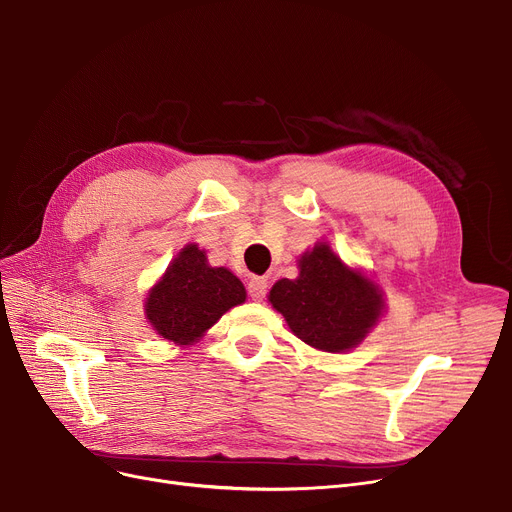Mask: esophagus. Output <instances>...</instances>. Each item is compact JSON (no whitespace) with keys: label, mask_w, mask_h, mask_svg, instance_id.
Segmentation results:
<instances>
[{"label":"esophagus","mask_w":512,"mask_h":512,"mask_svg":"<svg viewBox=\"0 0 512 512\" xmlns=\"http://www.w3.org/2000/svg\"><path fill=\"white\" fill-rule=\"evenodd\" d=\"M247 290H249V294H251V299H253V301H263L265 292H267V280H265V278L255 276V278H251V280H249Z\"/></svg>","instance_id":"obj_1"}]
</instances>
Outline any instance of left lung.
Returning <instances> with one entry per match:
<instances>
[{
	"mask_svg": "<svg viewBox=\"0 0 512 512\" xmlns=\"http://www.w3.org/2000/svg\"><path fill=\"white\" fill-rule=\"evenodd\" d=\"M299 278L278 280L270 303L309 346L346 353L363 342L384 315V294L361 272L346 267L326 242L299 259Z\"/></svg>",
	"mask_w": 512,
	"mask_h": 512,
	"instance_id": "1",
	"label": "left lung"
}]
</instances>
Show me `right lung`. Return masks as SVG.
Returning a JSON list of instances; mask_svg holds the SVG:
<instances>
[{
    "instance_id": "right-lung-1",
    "label": "right lung",
    "mask_w": 512,
    "mask_h": 512,
    "mask_svg": "<svg viewBox=\"0 0 512 512\" xmlns=\"http://www.w3.org/2000/svg\"><path fill=\"white\" fill-rule=\"evenodd\" d=\"M245 299L242 282L226 267H211L205 251L191 242L149 290L145 315L157 336L174 344H193Z\"/></svg>"
}]
</instances>
